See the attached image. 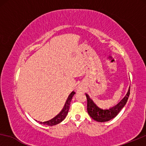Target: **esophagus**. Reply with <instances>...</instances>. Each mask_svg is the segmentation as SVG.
Returning a JSON list of instances; mask_svg holds the SVG:
<instances>
[{
	"instance_id": "obj_1",
	"label": "esophagus",
	"mask_w": 146,
	"mask_h": 146,
	"mask_svg": "<svg viewBox=\"0 0 146 146\" xmlns=\"http://www.w3.org/2000/svg\"><path fill=\"white\" fill-rule=\"evenodd\" d=\"M78 90H81L82 88H80V87H78Z\"/></svg>"
}]
</instances>
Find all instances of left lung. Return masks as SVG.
Returning <instances> with one entry per match:
<instances>
[{
	"label": "left lung",
	"instance_id": "left-lung-1",
	"mask_svg": "<svg viewBox=\"0 0 146 146\" xmlns=\"http://www.w3.org/2000/svg\"><path fill=\"white\" fill-rule=\"evenodd\" d=\"M130 94V87L124 98L114 106L110 108H102L98 106L92 99L88 94H86L87 98V110L88 114L95 121L99 122H105L114 118L118 114L121 109L124 107Z\"/></svg>",
	"mask_w": 146,
	"mask_h": 146
}]
</instances>
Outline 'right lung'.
<instances>
[{"mask_svg": "<svg viewBox=\"0 0 146 146\" xmlns=\"http://www.w3.org/2000/svg\"><path fill=\"white\" fill-rule=\"evenodd\" d=\"M75 94L74 92H72L70 93V94L68 96V98L66 99V101L65 102L64 105L62 109V110L60 111V113L58 114H57L54 117H53L52 119H50V120L46 121H37L38 122H39L40 124H44V125H50V126H52V125H56L58 123H60L64 119H65V117H66V115L68 113V110H69V108H70V102L72 99L73 96Z\"/></svg>", "mask_w": 146, "mask_h": 146, "instance_id": "obj_1", "label": "right lung"}]
</instances>
